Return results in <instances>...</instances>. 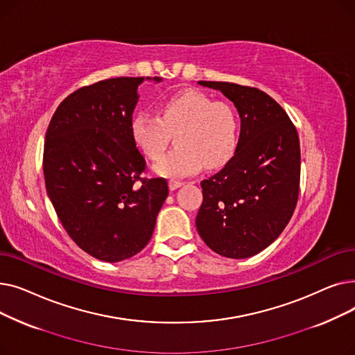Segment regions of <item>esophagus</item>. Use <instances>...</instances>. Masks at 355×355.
<instances>
[{
  "label": "esophagus",
  "mask_w": 355,
  "mask_h": 355,
  "mask_svg": "<svg viewBox=\"0 0 355 355\" xmlns=\"http://www.w3.org/2000/svg\"><path fill=\"white\" fill-rule=\"evenodd\" d=\"M184 182L182 181H180V180H170V182H168V185H170V190H177V189H180L181 185H182Z\"/></svg>",
  "instance_id": "obj_1"
}]
</instances>
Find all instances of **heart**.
Masks as SVG:
<instances>
[{"label": "heart", "instance_id": "1", "mask_svg": "<svg viewBox=\"0 0 355 355\" xmlns=\"http://www.w3.org/2000/svg\"><path fill=\"white\" fill-rule=\"evenodd\" d=\"M237 130L233 106L196 89L162 101L158 116L141 112L130 121V135L149 159L160 158L175 135L178 146L155 165L159 175L170 178L194 174L202 165H225L236 149Z\"/></svg>", "mask_w": 355, "mask_h": 355}]
</instances>
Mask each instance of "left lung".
Instances as JSON below:
<instances>
[{"label":"left lung","instance_id":"obj_1","mask_svg":"<svg viewBox=\"0 0 355 355\" xmlns=\"http://www.w3.org/2000/svg\"><path fill=\"white\" fill-rule=\"evenodd\" d=\"M198 85L220 90L240 116L236 153L201 181L196 226L213 252L245 259L266 249L289 223L300 196L301 148L284 107L265 92L229 82Z\"/></svg>","mask_w":355,"mask_h":355}]
</instances>
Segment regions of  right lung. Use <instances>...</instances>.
Listing matches in <instances>:
<instances>
[{"instance_id": "add662e5", "label": "right lung", "mask_w": 355, "mask_h": 355, "mask_svg": "<svg viewBox=\"0 0 355 355\" xmlns=\"http://www.w3.org/2000/svg\"><path fill=\"white\" fill-rule=\"evenodd\" d=\"M142 80L115 78L78 89L46 132L43 171L55 214L74 243L109 263L148 245L168 196L165 178L141 177L146 162L130 135Z\"/></svg>"}]
</instances>
